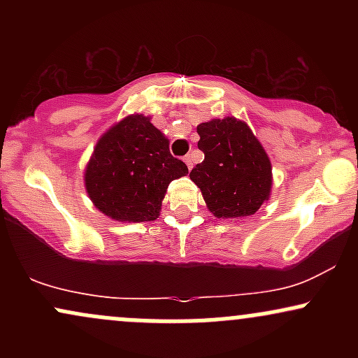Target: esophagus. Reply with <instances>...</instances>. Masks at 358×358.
<instances>
[{"mask_svg":"<svg viewBox=\"0 0 358 358\" xmlns=\"http://www.w3.org/2000/svg\"><path fill=\"white\" fill-rule=\"evenodd\" d=\"M183 162H185V165H187L188 170H192L193 163H192V158H190V155H187V156H185V158H183Z\"/></svg>","mask_w":358,"mask_h":358,"instance_id":"obj_1","label":"esophagus"}]
</instances>
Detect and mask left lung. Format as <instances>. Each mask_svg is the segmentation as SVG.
Segmentation results:
<instances>
[{
    "instance_id": "8db88e82",
    "label": "left lung",
    "mask_w": 358,
    "mask_h": 358,
    "mask_svg": "<svg viewBox=\"0 0 358 358\" xmlns=\"http://www.w3.org/2000/svg\"><path fill=\"white\" fill-rule=\"evenodd\" d=\"M205 159L190 171L217 219L254 215L273 190V166L248 122L229 116L196 126Z\"/></svg>"
}]
</instances>
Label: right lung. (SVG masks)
<instances>
[{"instance_id": "1", "label": "right lung", "mask_w": 358, "mask_h": 358, "mask_svg": "<svg viewBox=\"0 0 358 358\" xmlns=\"http://www.w3.org/2000/svg\"><path fill=\"white\" fill-rule=\"evenodd\" d=\"M188 173L170 153V141L150 116L129 114L113 124L94 146L84 185L94 207L117 222L158 219L166 188Z\"/></svg>"}]
</instances>
